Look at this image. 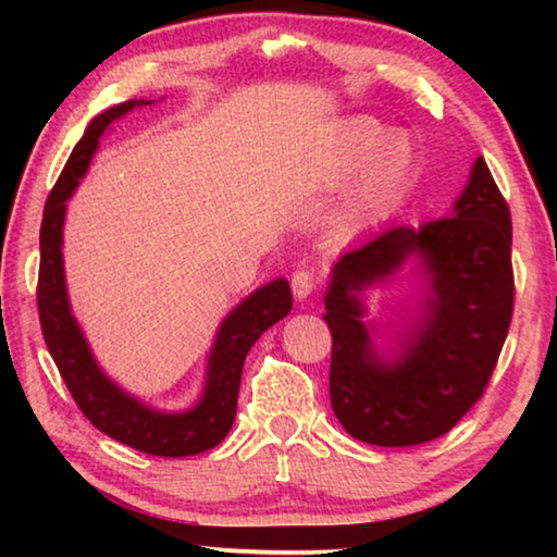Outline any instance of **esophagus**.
<instances>
[{
  "label": "esophagus",
  "instance_id": "obj_1",
  "mask_svg": "<svg viewBox=\"0 0 557 557\" xmlns=\"http://www.w3.org/2000/svg\"><path fill=\"white\" fill-rule=\"evenodd\" d=\"M314 272L312 270H297L295 275H292V292H295L297 299H307L312 295L314 289Z\"/></svg>",
  "mask_w": 557,
  "mask_h": 557
}]
</instances>
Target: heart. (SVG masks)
I'll use <instances>...</instances> for the list:
<instances>
[{
    "label": "heart",
    "instance_id": "heart-1",
    "mask_svg": "<svg viewBox=\"0 0 557 557\" xmlns=\"http://www.w3.org/2000/svg\"><path fill=\"white\" fill-rule=\"evenodd\" d=\"M363 166V182L346 213L351 225L366 223L375 203L400 182L408 166V147L400 137H393L381 122L351 120L336 137V172L351 176Z\"/></svg>",
    "mask_w": 557,
    "mask_h": 557
}]
</instances>
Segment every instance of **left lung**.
<instances>
[{
    "label": "left lung",
    "instance_id": "left-lung-1",
    "mask_svg": "<svg viewBox=\"0 0 557 557\" xmlns=\"http://www.w3.org/2000/svg\"><path fill=\"white\" fill-rule=\"evenodd\" d=\"M410 264L423 295L383 323L366 288ZM334 414L348 435L410 447L445 435L486 388L513 312L511 213L479 157L445 219L388 225L338 256L324 295ZM375 335H388L384 348Z\"/></svg>",
    "mask_w": 557,
    "mask_h": 557
}]
</instances>
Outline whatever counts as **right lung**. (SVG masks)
<instances>
[{
	"mask_svg": "<svg viewBox=\"0 0 557 557\" xmlns=\"http://www.w3.org/2000/svg\"><path fill=\"white\" fill-rule=\"evenodd\" d=\"M152 106V100H127L100 112L73 147L63 172L49 194L41 221V265H39V319L46 346L59 366L63 383L83 414L108 437L154 457H191L211 449L228 435L238 405L243 363L250 346L262 332L285 319L292 309V292L285 277H277L245 297L225 314L215 332L201 398L188 410H157L100 369L78 319L73 317L63 270V223L65 201L86 176L92 154L110 125L129 110Z\"/></svg>",
	"mask_w": 557,
	"mask_h": 557,
	"instance_id": "right-lung-1",
	"label": "right lung"
}]
</instances>
